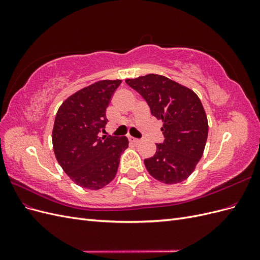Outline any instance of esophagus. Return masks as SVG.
I'll use <instances>...</instances> for the list:
<instances>
[{
    "label": "esophagus",
    "mask_w": 260,
    "mask_h": 260,
    "mask_svg": "<svg viewBox=\"0 0 260 260\" xmlns=\"http://www.w3.org/2000/svg\"><path fill=\"white\" fill-rule=\"evenodd\" d=\"M129 141H130L131 143H133V144H139V143H140V140H139V139L132 138V137H129Z\"/></svg>",
    "instance_id": "obj_1"
}]
</instances>
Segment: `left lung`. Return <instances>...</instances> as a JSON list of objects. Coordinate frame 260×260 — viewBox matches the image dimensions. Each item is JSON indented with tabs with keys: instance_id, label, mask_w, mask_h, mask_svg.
<instances>
[{
	"instance_id": "left-lung-1",
	"label": "left lung",
	"mask_w": 260,
	"mask_h": 260,
	"mask_svg": "<svg viewBox=\"0 0 260 260\" xmlns=\"http://www.w3.org/2000/svg\"><path fill=\"white\" fill-rule=\"evenodd\" d=\"M125 83L162 121L164 143L156 144L155 155L144 160L148 174L165 184L182 182L195 170L208 137L207 116L198 94L157 74L125 79Z\"/></svg>"
}]
</instances>
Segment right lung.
Listing matches in <instances>:
<instances>
[{
  "label": "right lung",
  "mask_w": 260,
  "mask_h": 260,
  "mask_svg": "<svg viewBox=\"0 0 260 260\" xmlns=\"http://www.w3.org/2000/svg\"><path fill=\"white\" fill-rule=\"evenodd\" d=\"M121 80H100L77 91L59 106L52 131L54 154L76 184L100 190L116 177L127 137H100L106 108Z\"/></svg>",
  "instance_id": "obj_1"
}]
</instances>
